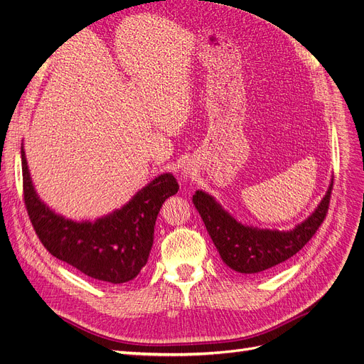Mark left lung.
I'll return each instance as SVG.
<instances>
[{
    "mask_svg": "<svg viewBox=\"0 0 364 364\" xmlns=\"http://www.w3.org/2000/svg\"><path fill=\"white\" fill-rule=\"evenodd\" d=\"M331 189L333 178L311 216L289 231L261 230L241 223L223 210L214 196L203 191H196L192 200L222 261L237 273L258 274L294 257L314 237L324 222Z\"/></svg>",
    "mask_w": 364,
    "mask_h": 364,
    "instance_id": "left-lung-1",
    "label": "left lung"
}]
</instances>
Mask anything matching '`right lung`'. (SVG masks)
Here are the masks:
<instances>
[{"mask_svg": "<svg viewBox=\"0 0 364 364\" xmlns=\"http://www.w3.org/2000/svg\"><path fill=\"white\" fill-rule=\"evenodd\" d=\"M21 159L25 207L36 234L49 253L106 284H124L136 277L150 257L161 204L180 189L173 175H159L126 205L103 218L75 222L50 210L37 195L23 144Z\"/></svg>", "mask_w": 364, "mask_h": 364, "instance_id": "1", "label": "right lung"}]
</instances>
